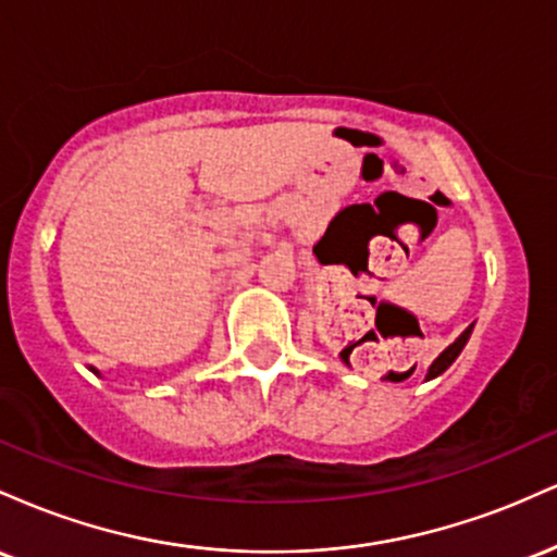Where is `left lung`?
Wrapping results in <instances>:
<instances>
[{
  "mask_svg": "<svg viewBox=\"0 0 557 557\" xmlns=\"http://www.w3.org/2000/svg\"><path fill=\"white\" fill-rule=\"evenodd\" d=\"M471 330H474V324H469V327H466V330L461 332V335H458L456 341L447 345L443 354H440L437 359H434V361L430 363V369H426V380H434V376L443 374L445 369L450 367V363L456 361L458 356H461V350L466 348V343H469V337H471Z\"/></svg>",
  "mask_w": 557,
  "mask_h": 557,
  "instance_id": "obj_1",
  "label": "left lung"
}]
</instances>
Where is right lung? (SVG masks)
I'll return each instance as SVG.
<instances>
[{
  "label": "right lung",
  "mask_w": 557,
  "mask_h": 557,
  "mask_svg": "<svg viewBox=\"0 0 557 557\" xmlns=\"http://www.w3.org/2000/svg\"><path fill=\"white\" fill-rule=\"evenodd\" d=\"M88 369H91V372H94V374H99V369H94V367H88Z\"/></svg>",
  "instance_id": "1"
}]
</instances>
